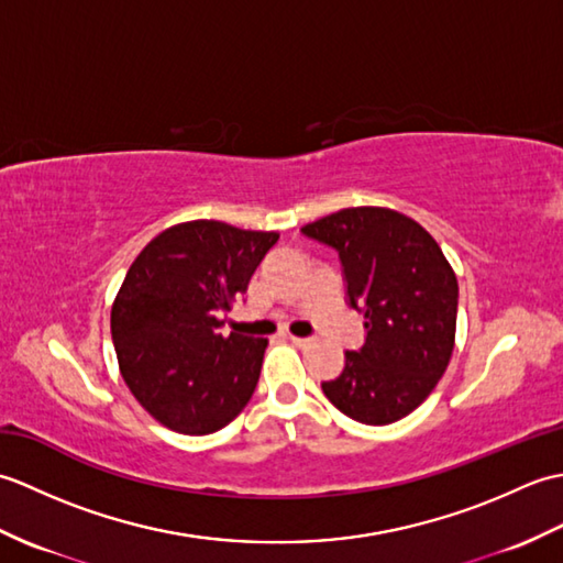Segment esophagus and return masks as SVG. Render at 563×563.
I'll use <instances>...</instances> for the list:
<instances>
[{"label": "esophagus", "mask_w": 563, "mask_h": 563, "mask_svg": "<svg viewBox=\"0 0 563 563\" xmlns=\"http://www.w3.org/2000/svg\"><path fill=\"white\" fill-rule=\"evenodd\" d=\"M290 341L297 345V349H305V345H309V339H300V336H290Z\"/></svg>", "instance_id": "1"}]
</instances>
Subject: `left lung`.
<instances>
[{"label":"left lung","instance_id":"left-lung-1","mask_svg":"<svg viewBox=\"0 0 563 563\" xmlns=\"http://www.w3.org/2000/svg\"><path fill=\"white\" fill-rule=\"evenodd\" d=\"M339 251L349 305L365 314L361 351L321 382L341 413L387 426L418 409L445 375L457 329V275L438 242L406 214L361 206L302 227Z\"/></svg>","mask_w":563,"mask_h":563}]
</instances>
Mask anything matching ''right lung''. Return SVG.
<instances>
[{
	"label": "right lung",
	"instance_id": "add662e5",
	"mask_svg": "<svg viewBox=\"0 0 563 563\" xmlns=\"http://www.w3.org/2000/svg\"><path fill=\"white\" fill-rule=\"evenodd\" d=\"M278 236L190 220L140 251L113 300L111 333L125 385L154 421L208 435L242 413L268 339L222 336L220 312L246 292Z\"/></svg>",
	"mask_w": 563,
	"mask_h": 563
}]
</instances>
